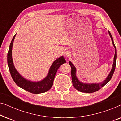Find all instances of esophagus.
I'll list each match as a JSON object with an SVG mask.
<instances>
[{
  "label": "esophagus",
  "mask_w": 121,
  "mask_h": 121,
  "mask_svg": "<svg viewBox=\"0 0 121 121\" xmlns=\"http://www.w3.org/2000/svg\"><path fill=\"white\" fill-rule=\"evenodd\" d=\"M64 55L66 58H68L70 57L71 55V53L69 51H65V52H64Z\"/></svg>",
  "instance_id": "1"
}]
</instances>
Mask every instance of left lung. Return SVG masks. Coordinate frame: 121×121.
<instances>
[{"label":"left lung","mask_w":121,"mask_h":121,"mask_svg":"<svg viewBox=\"0 0 121 121\" xmlns=\"http://www.w3.org/2000/svg\"><path fill=\"white\" fill-rule=\"evenodd\" d=\"M109 35H110L111 39L112 44L115 48V56H114L113 58V65H112V67L110 73L107 76L106 78L104 81L101 82H99V83H84L80 82V80L78 79L77 77V69L73 64L70 61H69V63L70 64L71 68H72V72H71V74H72V82L73 85L74 87L78 90L79 91L82 92H86V93H92V92L97 91L99 90L105 86L106 84L110 82L111 79L112 78L113 74L115 72V68H116V58H117V53H116V48L115 45L114 44L113 39L112 38V36L111 34L110 31H108Z\"/></svg>","instance_id":"8db88e82"}]
</instances>
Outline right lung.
Listing matches in <instances>:
<instances>
[{
	"label": "right lung",
	"instance_id": "1",
	"mask_svg": "<svg viewBox=\"0 0 121 121\" xmlns=\"http://www.w3.org/2000/svg\"><path fill=\"white\" fill-rule=\"evenodd\" d=\"M15 36L16 34L13 38L8 53V64L13 79L18 86L31 93L38 94L47 91L52 86L54 77L59 67L62 64L66 63L65 59L63 56H61L60 57L56 59L51 65L47 75L43 80L39 82H32L27 80L20 75L16 69L13 63L12 49Z\"/></svg>",
	"mask_w": 121,
	"mask_h": 121
}]
</instances>
